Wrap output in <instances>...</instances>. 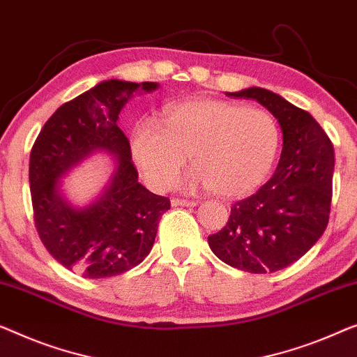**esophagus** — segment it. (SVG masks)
Here are the masks:
<instances>
[{
	"instance_id": "1",
	"label": "esophagus",
	"mask_w": 357,
	"mask_h": 357,
	"mask_svg": "<svg viewBox=\"0 0 357 357\" xmlns=\"http://www.w3.org/2000/svg\"><path fill=\"white\" fill-rule=\"evenodd\" d=\"M170 203H172V206H175V208H177V206H187V208H193V206L198 204L193 199H182V198H172Z\"/></svg>"
}]
</instances>
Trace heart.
<instances>
[{"instance_id": "b5f03b06", "label": "heart", "mask_w": 357, "mask_h": 357, "mask_svg": "<svg viewBox=\"0 0 357 357\" xmlns=\"http://www.w3.org/2000/svg\"><path fill=\"white\" fill-rule=\"evenodd\" d=\"M280 130L259 107L198 98L169 106L161 127L138 122L132 132V156L146 182L167 190L190 161L188 187H209L224 198L255 190L275 161Z\"/></svg>"}]
</instances>
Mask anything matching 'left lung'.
I'll return each instance as SVG.
<instances>
[{
    "label": "left lung",
    "mask_w": 357,
    "mask_h": 357,
    "mask_svg": "<svg viewBox=\"0 0 357 357\" xmlns=\"http://www.w3.org/2000/svg\"><path fill=\"white\" fill-rule=\"evenodd\" d=\"M255 100L280 123L283 148L271 180L231 206L229 222L208 238L214 255L240 271L277 272L303 257L327 229L335 151L309 112L259 86L227 93Z\"/></svg>",
    "instance_id": "8db88e82"
}]
</instances>
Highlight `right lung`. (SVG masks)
Segmentation results:
<instances>
[{
  "label": "right lung",
  "instance_id": "right-lung-1",
  "mask_svg": "<svg viewBox=\"0 0 357 357\" xmlns=\"http://www.w3.org/2000/svg\"><path fill=\"white\" fill-rule=\"evenodd\" d=\"M158 86L156 82H101L58 107L33 143L29 182L38 236L61 266L85 278L121 275L140 264L170 209L169 198L138 182L130 143L117 126L133 93ZM95 151L112 153L116 169L97 199L77 210L63 199L59 178Z\"/></svg>",
  "mask_w": 357,
  "mask_h": 357
}]
</instances>
